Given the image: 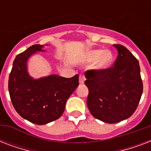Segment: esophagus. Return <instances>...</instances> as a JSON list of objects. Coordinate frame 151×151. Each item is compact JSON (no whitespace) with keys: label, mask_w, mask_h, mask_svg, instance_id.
<instances>
[{"label":"esophagus","mask_w":151,"mask_h":151,"mask_svg":"<svg viewBox=\"0 0 151 151\" xmlns=\"http://www.w3.org/2000/svg\"><path fill=\"white\" fill-rule=\"evenodd\" d=\"M85 81V77L84 73H81L80 76H79V82L80 84H84Z\"/></svg>","instance_id":"obj_1"}]
</instances>
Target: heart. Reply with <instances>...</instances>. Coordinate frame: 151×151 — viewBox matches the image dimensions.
<instances>
[{"label": "heart", "mask_w": 151, "mask_h": 151, "mask_svg": "<svg viewBox=\"0 0 151 151\" xmlns=\"http://www.w3.org/2000/svg\"><path fill=\"white\" fill-rule=\"evenodd\" d=\"M114 55L110 51L102 49H93L85 52L82 60L85 63L95 62L94 68L97 70H104L109 68L112 64Z\"/></svg>", "instance_id": "obj_1"}]
</instances>
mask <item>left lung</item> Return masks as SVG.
Instances as JSON below:
<instances>
[{
	"label": "left lung",
	"instance_id": "obj_1",
	"mask_svg": "<svg viewBox=\"0 0 151 151\" xmlns=\"http://www.w3.org/2000/svg\"><path fill=\"white\" fill-rule=\"evenodd\" d=\"M114 46L118 53L114 66L104 70L85 72L88 108L93 117L108 124L131 117L143 88L137 59L124 46Z\"/></svg>",
	"mask_w": 151,
	"mask_h": 151
}]
</instances>
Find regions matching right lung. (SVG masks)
<instances>
[{"instance_id":"right-lung-1","label":"right lung","mask_w":151,"mask_h":151,"mask_svg":"<svg viewBox=\"0 0 151 151\" xmlns=\"http://www.w3.org/2000/svg\"><path fill=\"white\" fill-rule=\"evenodd\" d=\"M44 45H34L17 55L8 79V91L15 110L37 124L55 121L64 112L66 100L78 87V74L66 78L56 74L34 79L27 72V60Z\"/></svg>"}]
</instances>
